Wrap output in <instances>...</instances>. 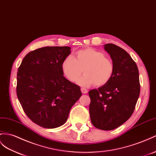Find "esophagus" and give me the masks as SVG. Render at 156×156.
<instances>
[{
	"label": "esophagus",
	"instance_id": "1",
	"mask_svg": "<svg viewBox=\"0 0 156 156\" xmlns=\"http://www.w3.org/2000/svg\"><path fill=\"white\" fill-rule=\"evenodd\" d=\"M80 90H81V91L82 94H87V90L86 88H84V87H82Z\"/></svg>",
	"mask_w": 156,
	"mask_h": 156
}]
</instances>
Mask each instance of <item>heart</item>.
Segmentation results:
<instances>
[{
    "mask_svg": "<svg viewBox=\"0 0 156 156\" xmlns=\"http://www.w3.org/2000/svg\"><path fill=\"white\" fill-rule=\"evenodd\" d=\"M61 68L63 74L71 82L76 81L83 72L85 74L77 83L84 87L93 84L96 87L105 86L113 78L115 72L112 60L92 48L78 51L74 58L70 56L66 57Z\"/></svg>",
    "mask_w": 156,
    "mask_h": 156,
    "instance_id": "obj_1",
    "label": "heart"
}]
</instances>
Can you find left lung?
Listing matches in <instances>:
<instances>
[{
  "mask_svg": "<svg viewBox=\"0 0 156 156\" xmlns=\"http://www.w3.org/2000/svg\"><path fill=\"white\" fill-rule=\"evenodd\" d=\"M115 66L113 78L104 86L89 91L90 116L98 129L111 130L133 115L140 91L136 64L129 54L112 43L105 45Z\"/></svg>",
  "mask_w": 156,
  "mask_h": 156,
  "instance_id": "1",
  "label": "left lung"
}]
</instances>
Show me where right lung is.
Here are the masks:
<instances>
[{
	"label": "right lung",
	"mask_w": 156,
	"mask_h": 156,
	"mask_svg": "<svg viewBox=\"0 0 156 156\" xmlns=\"http://www.w3.org/2000/svg\"><path fill=\"white\" fill-rule=\"evenodd\" d=\"M69 47H45L27 53L17 73L16 94L22 109L34 123L55 129L65 123L82 95L80 87L63 76L61 65Z\"/></svg>",
	"instance_id": "1"
}]
</instances>
